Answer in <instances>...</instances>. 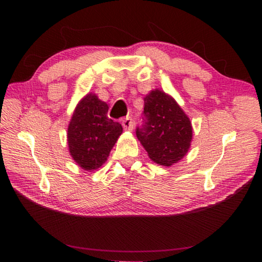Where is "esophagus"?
Listing matches in <instances>:
<instances>
[{
	"label": "esophagus",
	"instance_id": "34e87169",
	"mask_svg": "<svg viewBox=\"0 0 262 262\" xmlns=\"http://www.w3.org/2000/svg\"><path fill=\"white\" fill-rule=\"evenodd\" d=\"M122 127L125 130L128 132H132L134 129V122H133V119L132 118H126L122 120Z\"/></svg>",
	"mask_w": 262,
	"mask_h": 262
}]
</instances>
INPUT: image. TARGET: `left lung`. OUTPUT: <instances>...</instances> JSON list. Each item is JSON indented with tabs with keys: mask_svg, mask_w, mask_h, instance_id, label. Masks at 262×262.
I'll return each instance as SVG.
<instances>
[{
	"mask_svg": "<svg viewBox=\"0 0 262 262\" xmlns=\"http://www.w3.org/2000/svg\"><path fill=\"white\" fill-rule=\"evenodd\" d=\"M143 125L136 136L149 158L163 166H171L186 156L193 137L187 114L174 98L155 89L144 97Z\"/></svg>",
	"mask_w": 262,
	"mask_h": 262,
	"instance_id": "8db88e82",
	"label": "left lung"
}]
</instances>
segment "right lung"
<instances>
[{
  "mask_svg": "<svg viewBox=\"0 0 262 262\" xmlns=\"http://www.w3.org/2000/svg\"><path fill=\"white\" fill-rule=\"evenodd\" d=\"M108 105L89 92L78 101L67 132L69 154L84 171H94L107 161L122 134L119 122L107 117Z\"/></svg>",
  "mask_w": 262,
  "mask_h": 262,
  "instance_id": "1",
  "label": "right lung"
}]
</instances>
